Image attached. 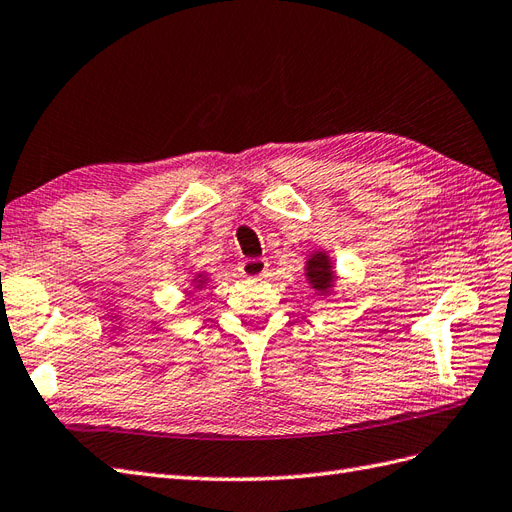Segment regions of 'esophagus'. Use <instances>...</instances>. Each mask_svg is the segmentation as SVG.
Segmentation results:
<instances>
[{"label":"esophagus","instance_id":"1","mask_svg":"<svg viewBox=\"0 0 512 512\" xmlns=\"http://www.w3.org/2000/svg\"><path fill=\"white\" fill-rule=\"evenodd\" d=\"M268 270V261L261 259V257H253V259H244L240 264V274L242 277L248 279H257V277H264Z\"/></svg>","mask_w":512,"mask_h":512}]
</instances>
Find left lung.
I'll use <instances>...</instances> for the list:
<instances>
[{"instance_id":"1","label":"left lung","mask_w":512,"mask_h":512,"mask_svg":"<svg viewBox=\"0 0 512 512\" xmlns=\"http://www.w3.org/2000/svg\"><path fill=\"white\" fill-rule=\"evenodd\" d=\"M307 277L309 281L318 287V290H322V287H329L331 281H333V274H331V266L329 261H326L324 255H316L311 257L309 266H307Z\"/></svg>"}]
</instances>
